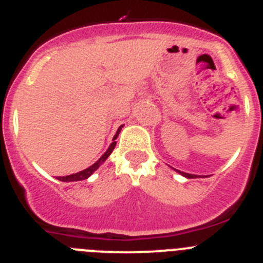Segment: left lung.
Instances as JSON below:
<instances>
[{
    "label": "left lung",
    "mask_w": 263,
    "mask_h": 263,
    "mask_svg": "<svg viewBox=\"0 0 263 263\" xmlns=\"http://www.w3.org/2000/svg\"><path fill=\"white\" fill-rule=\"evenodd\" d=\"M178 173H181L182 176L187 177V178H196V176H194V174H189V173H183V172H179V170H177Z\"/></svg>",
    "instance_id": "left-lung-1"
}]
</instances>
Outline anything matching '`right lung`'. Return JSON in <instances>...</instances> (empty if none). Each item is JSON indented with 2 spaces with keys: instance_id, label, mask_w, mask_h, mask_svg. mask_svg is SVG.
<instances>
[{
  "instance_id": "add662e5",
  "label": "right lung",
  "mask_w": 263,
  "mask_h": 263,
  "mask_svg": "<svg viewBox=\"0 0 263 263\" xmlns=\"http://www.w3.org/2000/svg\"><path fill=\"white\" fill-rule=\"evenodd\" d=\"M120 129H122V127H119V128H118V132H117V135H115V136H114V140H115V139H117V137H118V135H119ZM115 144H117V141H112V143H111V145L108 146V149H107V151H106V153H105V155H103L102 157L99 158V160L97 161L96 164H93V165H91L90 167H87V169L82 170V172L76 173V174H72V176L58 177V179H60V181H63V182H73V181H82V179H86L87 177H90L91 174H93V173L96 172L97 169H98V167H99V165L102 164V162H105V160H106V158H107L108 156L111 155V152H112V151H114V148H115Z\"/></svg>"
}]
</instances>
